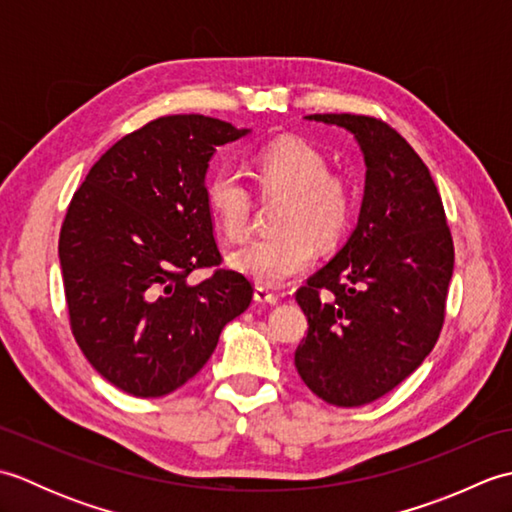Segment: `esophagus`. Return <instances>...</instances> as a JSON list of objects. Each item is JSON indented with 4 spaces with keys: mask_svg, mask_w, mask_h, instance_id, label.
<instances>
[{
    "mask_svg": "<svg viewBox=\"0 0 512 512\" xmlns=\"http://www.w3.org/2000/svg\"><path fill=\"white\" fill-rule=\"evenodd\" d=\"M253 297L257 303H268V306H277L279 303V295H275V292H270L268 288H262V286L255 288Z\"/></svg>",
    "mask_w": 512,
    "mask_h": 512,
    "instance_id": "obj_1",
    "label": "esophagus"
}]
</instances>
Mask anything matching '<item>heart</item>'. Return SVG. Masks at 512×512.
<instances>
[{
  "mask_svg": "<svg viewBox=\"0 0 512 512\" xmlns=\"http://www.w3.org/2000/svg\"><path fill=\"white\" fill-rule=\"evenodd\" d=\"M257 180L268 193H286L279 213V231L248 239L228 255L239 273L257 284L279 288L306 273L314 244L339 242L352 220L354 195L350 184L332 176L319 149L297 138L268 145L255 160ZM206 200L217 226L228 239H239L250 220V191L235 169L215 171L206 184Z\"/></svg>",
  "mask_w": 512,
  "mask_h": 512,
  "instance_id": "heart-1",
  "label": "heart"
}]
</instances>
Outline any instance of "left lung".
Returning <instances> with one entry per match:
<instances>
[{
    "mask_svg": "<svg viewBox=\"0 0 512 512\" xmlns=\"http://www.w3.org/2000/svg\"><path fill=\"white\" fill-rule=\"evenodd\" d=\"M306 118L356 138L365 191L352 235L297 290L308 336L295 367L321 400L361 407L416 372L436 345L453 239L436 182L396 129L356 114Z\"/></svg>",
    "mask_w": 512,
    "mask_h": 512,
    "instance_id": "obj_1",
    "label": "left lung"
}]
</instances>
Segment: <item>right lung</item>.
I'll return each mask as SVG.
<instances>
[{
  "label": "right lung",
  "instance_id": "1",
  "mask_svg": "<svg viewBox=\"0 0 512 512\" xmlns=\"http://www.w3.org/2000/svg\"><path fill=\"white\" fill-rule=\"evenodd\" d=\"M250 129L200 114L162 116L118 140L74 193L59 235L76 343L118 389L158 398L209 361L220 332L253 299L220 266L206 171L217 147Z\"/></svg>",
  "mask_w": 512,
  "mask_h": 512
}]
</instances>
